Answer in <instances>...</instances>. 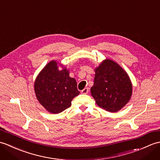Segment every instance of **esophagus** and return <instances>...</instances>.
<instances>
[{"mask_svg": "<svg viewBox=\"0 0 160 160\" xmlns=\"http://www.w3.org/2000/svg\"><path fill=\"white\" fill-rule=\"evenodd\" d=\"M88 92H89V89H88V88H84V89L81 91V93L82 94H87L88 93Z\"/></svg>", "mask_w": 160, "mask_h": 160, "instance_id": "34e87169", "label": "esophagus"}]
</instances>
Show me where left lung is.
<instances>
[{"mask_svg": "<svg viewBox=\"0 0 160 160\" xmlns=\"http://www.w3.org/2000/svg\"><path fill=\"white\" fill-rule=\"evenodd\" d=\"M91 93L100 107L117 112L130 100L132 84L127 73L111 60H105L96 69Z\"/></svg>", "mask_w": 160, "mask_h": 160, "instance_id": "8db88e82", "label": "left lung"}]
</instances>
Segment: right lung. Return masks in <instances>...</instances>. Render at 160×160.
Returning <instances> with one entry per match:
<instances>
[{"label": "right lung", "instance_id": "add662e5", "mask_svg": "<svg viewBox=\"0 0 160 160\" xmlns=\"http://www.w3.org/2000/svg\"><path fill=\"white\" fill-rule=\"evenodd\" d=\"M34 90L39 102L54 114L69 108L73 98L80 93L76 80L69 77L65 68L58 69L56 61H51L37 76Z\"/></svg>", "mask_w": 160, "mask_h": 160}]
</instances>
